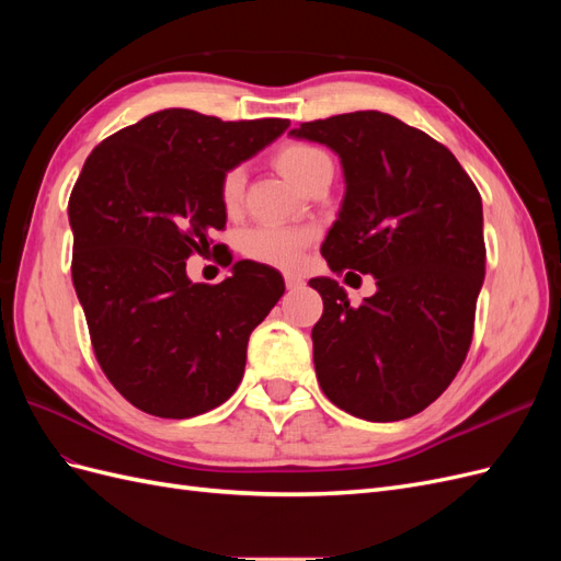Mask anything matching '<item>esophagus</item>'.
Instances as JSON below:
<instances>
[{
    "mask_svg": "<svg viewBox=\"0 0 561 561\" xmlns=\"http://www.w3.org/2000/svg\"><path fill=\"white\" fill-rule=\"evenodd\" d=\"M285 287L287 290H299V287H304V278L295 274H285Z\"/></svg>",
    "mask_w": 561,
    "mask_h": 561,
    "instance_id": "esophagus-1",
    "label": "esophagus"
}]
</instances>
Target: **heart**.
Listing matches in <instances>:
<instances>
[{
  "label": "heart",
  "instance_id": "b5f03b06",
  "mask_svg": "<svg viewBox=\"0 0 561 561\" xmlns=\"http://www.w3.org/2000/svg\"><path fill=\"white\" fill-rule=\"evenodd\" d=\"M274 161L278 171L290 178L301 190H307L311 180L332 168V159L328 151H322L309 142H285L276 149ZM245 192V173L243 168H229V171L219 178V203L227 213H236L241 208ZM311 231L295 229V227H276V225H260L252 227L241 236V250L248 260L260 264L278 266V268H295L301 260V252L311 243Z\"/></svg>",
  "mask_w": 561,
  "mask_h": 561
}]
</instances>
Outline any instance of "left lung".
<instances>
[{"label":"left lung","mask_w":561,"mask_h":561,"mask_svg":"<svg viewBox=\"0 0 561 561\" xmlns=\"http://www.w3.org/2000/svg\"><path fill=\"white\" fill-rule=\"evenodd\" d=\"M290 133L328 145L344 165L346 196L322 257L334 274L377 280L360 307L336 280H309L322 297L311 332L318 383L358 419H410L445 393L472 342L486 262L478 186L445 145L383 112Z\"/></svg>","instance_id":"obj_1"}]
</instances>
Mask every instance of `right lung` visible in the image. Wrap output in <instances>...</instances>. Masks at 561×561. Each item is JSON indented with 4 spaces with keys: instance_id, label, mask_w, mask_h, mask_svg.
I'll return each instance as SVG.
<instances>
[{
    "instance_id": "obj_1",
    "label": "right lung",
    "mask_w": 561,
    "mask_h": 561,
    "mask_svg": "<svg viewBox=\"0 0 561 561\" xmlns=\"http://www.w3.org/2000/svg\"><path fill=\"white\" fill-rule=\"evenodd\" d=\"M287 126L163 110L110 135L81 168L67 203L72 283L105 377L151 416L190 419L229 400L250 332L285 293L266 264L241 260L208 285L186 278V260L227 225L219 178Z\"/></svg>"
}]
</instances>
